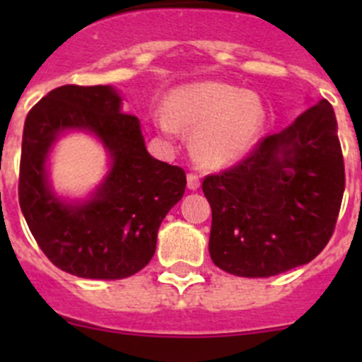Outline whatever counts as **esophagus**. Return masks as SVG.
I'll use <instances>...</instances> for the list:
<instances>
[{"instance_id": "34e87169", "label": "esophagus", "mask_w": 362, "mask_h": 362, "mask_svg": "<svg viewBox=\"0 0 362 362\" xmlns=\"http://www.w3.org/2000/svg\"><path fill=\"white\" fill-rule=\"evenodd\" d=\"M199 185H202V182H199L198 175L189 173L187 175V187L191 189V191H196V189H199Z\"/></svg>"}]
</instances>
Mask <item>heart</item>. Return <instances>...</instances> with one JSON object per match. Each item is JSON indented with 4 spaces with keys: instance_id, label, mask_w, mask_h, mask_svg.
<instances>
[{
    "instance_id": "obj_1",
    "label": "heart",
    "mask_w": 362,
    "mask_h": 362,
    "mask_svg": "<svg viewBox=\"0 0 362 362\" xmlns=\"http://www.w3.org/2000/svg\"><path fill=\"white\" fill-rule=\"evenodd\" d=\"M156 126L166 136L196 129L192 151L204 166L221 168L242 158L259 140L266 126L261 96L224 82L191 83L170 93L166 112L154 115Z\"/></svg>"
}]
</instances>
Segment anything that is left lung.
Here are the masks:
<instances>
[{
    "label": "left lung",
    "instance_id": "8db88e82",
    "mask_svg": "<svg viewBox=\"0 0 362 362\" xmlns=\"http://www.w3.org/2000/svg\"><path fill=\"white\" fill-rule=\"evenodd\" d=\"M343 191L337 117L320 100L287 129L259 140L236 166L204 177L211 261L249 279L306 264L333 236Z\"/></svg>",
    "mask_w": 362,
    "mask_h": 362
}]
</instances>
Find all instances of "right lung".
<instances>
[{
  "label": "right lung",
  "mask_w": 362,
  "mask_h": 362,
  "mask_svg": "<svg viewBox=\"0 0 362 362\" xmlns=\"http://www.w3.org/2000/svg\"><path fill=\"white\" fill-rule=\"evenodd\" d=\"M110 86H63L25 117L19 203L29 231L52 264L82 279L119 280L148 264L168 211L185 192V171L152 158L138 117L120 110ZM94 132L112 159L104 184L83 204L48 187L45 163L61 132Z\"/></svg>",
  "instance_id": "add662e5"
}]
</instances>
